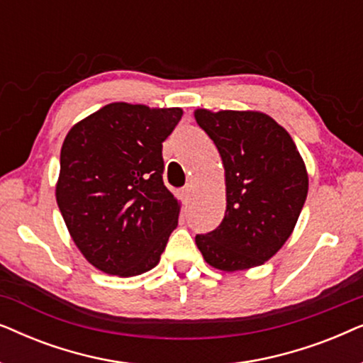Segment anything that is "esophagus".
<instances>
[{
  "label": "esophagus",
  "instance_id": "1",
  "mask_svg": "<svg viewBox=\"0 0 363 363\" xmlns=\"http://www.w3.org/2000/svg\"><path fill=\"white\" fill-rule=\"evenodd\" d=\"M191 196H193V185H191V183H188V185L182 190V198H183V201H185V203H190Z\"/></svg>",
  "mask_w": 363,
  "mask_h": 363
}]
</instances>
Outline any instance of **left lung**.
<instances>
[{
    "label": "left lung",
    "mask_w": 363,
    "mask_h": 363,
    "mask_svg": "<svg viewBox=\"0 0 363 363\" xmlns=\"http://www.w3.org/2000/svg\"><path fill=\"white\" fill-rule=\"evenodd\" d=\"M225 167L221 225L195 241L203 259L235 272L264 264L284 246L304 206L309 177L294 140L267 113L196 108Z\"/></svg>",
    "instance_id": "8db88e82"
}]
</instances>
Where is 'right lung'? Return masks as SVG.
Listing matches in <instances>:
<instances>
[{
    "label": "right lung",
    "mask_w": 363,
    "mask_h": 363,
    "mask_svg": "<svg viewBox=\"0 0 363 363\" xmlns=\"http://www.w3.org/2000/svg\"><path fill=\"white\" fill-rule=\"evenodd\" d=\"M182 116L180 107L112 102L64 138L57 206L99 271L130 277L160 261L180 215V201L163 185L162 143Z\"/></svg>",
    "instance_id": "1"
}]
</instances>
